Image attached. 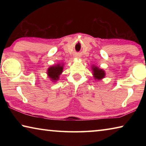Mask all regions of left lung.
<instances>
[{
    "label": "left lung",
    "mask_w": 146,
    "mask_h": 146,
    "mask_svg": "<svg viewBox=\"0 0 146 146\" xmlns=\"http://www.w3.org/2000/svg\"><path fill=\"white\" fill-rule=\"evenodd\" d=\"M93 71V75L95 79H101L105 76V72L102 70H100L97 67H92Z\"/></svg>",
    "instance_id": "obj_1"
}]
</instances>
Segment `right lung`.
<instances>
[{
	"mask_svg": "<svg viewBox=\"0 0 146 146\" xmlns=\"http://www.w3.org/2000/svg\"><path fill=\"white\" fill-rule=\"evenodd\" d=\"M63 66L60 64H57L56 66H51L48 70V75L53 81L57 80L59 78V76L62 72Z\"/></svg>",
	"mask_w": 146,
	"mask_h": 146,
	"instance_id": "add662e5",
	"label": "right lung"
}]
</instances>
